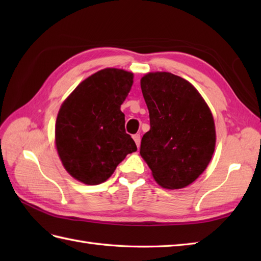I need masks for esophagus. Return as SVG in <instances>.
Masks as SVG:
<instances>
[{
    "label": "esophagus",
    "mask_w": 261,
    "mask_h": 261,
    "mask_svg": "<svg viewBox=\"0 0 261 261\" xmlns=\"http://www.w3.org/2000/svg\"><path fill=\"white\" fill-rule=\"evenodd\" d=\"M132 138H134V140H135V142H136V145H137V147L138 148H139L140 147V141H141V138H140V135H135L134 137H132Z\"/></svg>",
    "instance_id": "1"
}]
</instances>
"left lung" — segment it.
<instances>
[{
    "mask_svg": "<svg viewBox=\"0 0 261 261\" xmlns=\"http://www.w3.org/2000/svg\"><path fill=\"white\" fill-rule=\"evenodd\" d=\"M150 118L140 154L158 184L179 190L195 180L215 149L213 115L190 82L167 71L145 75L140 81Z\"/></svg>",
    "mask_w": 261,
    "mask_h": 261,
    "instance_id": "left-lung-1",
    "label": "left lung"
}]
</instances>
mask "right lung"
Wrapping results in <instances>:
<instances>
[{
	"mask_svg": "<svg viewBox=\"0 0 261 261\" xmlns=\"http://www.w3.org/2000/svg\"><path fill=\"white\" fill-rule=\"evenodd\" d=\"M132 84L130 71L105 68L83 81L60 107L56 148L65 169L75 179L101 184L127 153L137 151L120 110Z\"/></svg>",
	"mask_w": 261,
	"mask_h": 261,
	"instance_id": "obj_1",
	"label": "right lung"
}]
</instances>
